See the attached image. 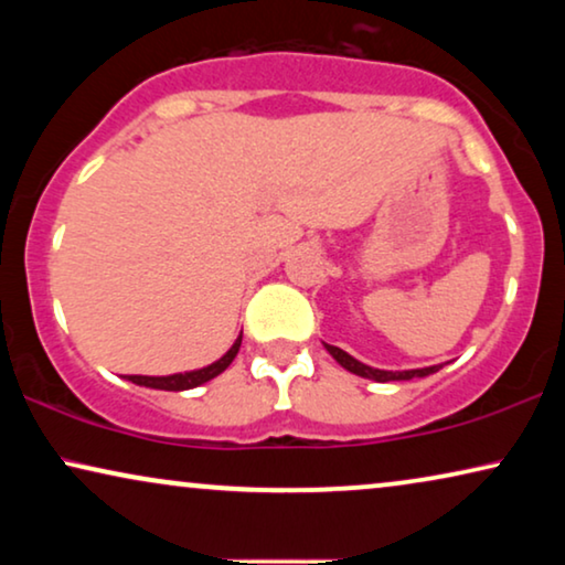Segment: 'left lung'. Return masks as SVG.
I'll return each instance as SVG.
<instances>
[{
  "label": "left lung",
  "instance_id": "left-lung-1",
  "mask_svg": "<svg viewBox=\"0 0 565 565\" xmlns=\"http://www.w3.org/2000/svg\"><path fill=\"white\" fill-rule=\"evenodd\" d=\"M329 350L331 358H334L339 365L344 370H350V373L360 375V377H370V381H377V383H388V381H412V377H427L431 373H437L439 365H431V367H419V370H377V367H370L365 362L354 360L352 354H347L344 350H339L334 344H323Z\"/></svg>",
  "mask_w": 565,
  "mask_h": 565
}]
</instances>
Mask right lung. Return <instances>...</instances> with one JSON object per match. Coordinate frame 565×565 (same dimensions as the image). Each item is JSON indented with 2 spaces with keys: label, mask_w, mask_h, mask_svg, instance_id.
I'll return each mask as SVG.
<instances>
[{
  "label": "right lung",
  "mask_w": 565,
  "mask_h": 565,
  "mask_svg": "<svg viewBox=\"0 0 565 565\" xmlns=\"http://www.w3.org/2000/svg\"><path fill=\"white\" fill-rule=\"evenodd\" d=\"M238 347H242V337L236 339L234 347L223 354L221 360H215L213 365L192 370V373H177V375H161V377H151V375H128L130 383L136 385H146V388H159V391H188V388H198L207 381H213L215 375H221L226 370L234 358L238 354Z\"/></svg>",
  "instance_id": "add662e5"
}]
</instances>
